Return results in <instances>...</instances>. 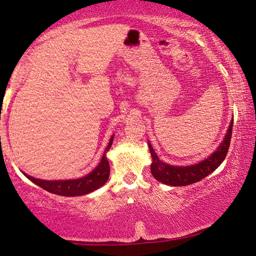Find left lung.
<instances>
[{"mask_svg": "<svg viewBox=\"0 0 256 256\" xmlns=\"http://www.w3.org/2000/svg\"><path fill=\"white\" fill-rule=\"evenodd\" d=\"M232 120L230 125H229L228 131L222 144L218 146L214 154L209 158L203 160L196 164L192 166H172L162 162L158 158L157 154L154 152L152 146L149 144V150L152 157V164H151V172L156 180L158 182L170 186H186L190 185L196 182L201 180L206 177L212 172L216 170L220 166L224 158H226L229 146H230V138L232 133Z\"/></svg>", "mask_w": 256, "mask_h": 256, "instance_id": "obj_1", "label": "left lung"}]
</instances>
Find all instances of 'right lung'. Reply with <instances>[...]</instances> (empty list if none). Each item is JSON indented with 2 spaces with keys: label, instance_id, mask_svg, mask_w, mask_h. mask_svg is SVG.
<instances>
[{
  "label": "right lung",
  "instance_id": "obj_1",
  "mask_svg": "<svg viewBox=\"0 0 256 256\" xmlns=\"http://www.w3.org/2000/svg\"><path fill=\"white\" fill-rule=\"evenodd\" d=\"M112 136L110 144L105 149V152L102 154V162H99L98 166L94 170L84 177L78 180H44L34 178V177L24 174L28 178L42 188H44L47 192L58 194V196H79L88 194L92 190H97L106 183L108 177H110V162H108L106 152L110 149L112 144Z\"/></svg>",
  "mask_w": 256,
  "mask_h": 256
}]
</instances>
